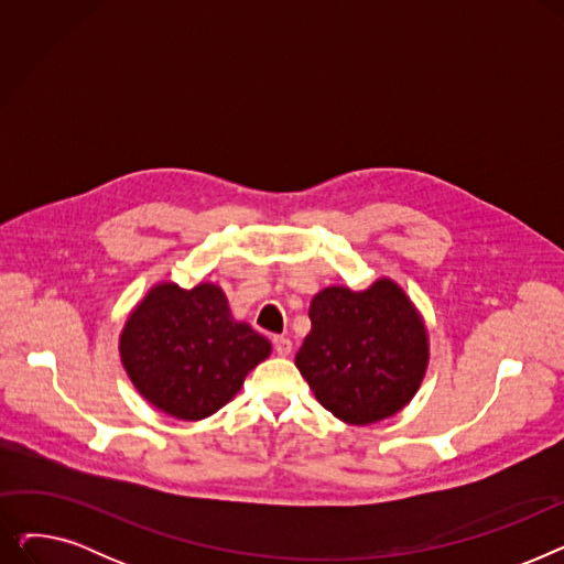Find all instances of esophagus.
<instances>
[{"instance_id": "34e87169", "label": "esophagus", "mask_w": 564, "mask_h": 564, "mask_svg": "<svg viewBox=\"0 0 564 564\" xmlns=\"http://www.w3.org/2000/svg\"><path fill=\"white\" fill-rule=\"evenodd\" d=\"M274 351L279 354V357H288V354L292 351V340L285 338V336H274Z\"/></svg>"}]
</instances>
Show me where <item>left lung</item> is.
<instances>
[{"mask_svg":"<svg viewBox=\"0 0 564 564\" xmlns=\"http://www.w3.org/2000/svg\"><path fill=\"white\" fill-rule=\"evenodd\" d=\"M311 334L294 364L317 402L349 425L398 413L427 368V332L404 290L379 279L364 292L327 288L311 302Z\"/></svg>","mask_w":564,"mask_h":564,"instance_id":"obj_1","label":"left lung"}]
</instances>
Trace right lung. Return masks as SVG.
I'll return each mask as SVG.
<instances>
[{"label": "right lung", "instance_id": "add662e5", "mask_svg": "<svg viewBox=\"0 0 564 564\" xmlns=\"http://www.w3.org/2000/svg\"><path fill=\"white\" fill-rule=\"evenodd\" d=\"M270 340L232 322L221 288L155 285L121 334V359L137 391L181 421L213 416L270 357Z\"/></svg>", "mask_w": 564, "mask_h": 564}]
</instances>
